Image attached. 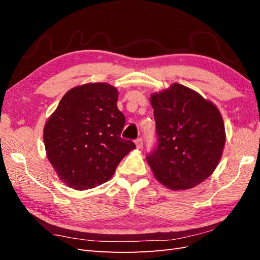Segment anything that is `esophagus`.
I'll return each instance as SVG.
<instances>
[{"label":"esophagus","mask_w":260,"mask_h":260,"mask_svg":"<svg viewBox=\"0 0 260 260\" xmlns=\"http://www.w3.org/2000/svg\"><path fill=\"white\" fill-rule=\"evenodd\" d=\"M135 144H136L137 148H142L143 147V140L141 139V137H139V139L135 140Z\"/></svg>","instance_id":"esophagus-1"}]
</instances>
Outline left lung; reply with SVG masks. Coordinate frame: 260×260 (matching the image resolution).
Returning <instances> with one entry per match:
<instances>
[{
  "instance_id": "obj_1",
  "label": "left lung",
  "mask_w": 260,
  "mask_h": 260,
  "mask_svg": "<svg viewBox=\"0 0 260 260\" xmlns=\"http://www.w3.org/2000/svg\"><path fill=\"white\" fill-rule=\"evenodd\" d=\"M151 104L157 142L146 159L155 178L172 190L200 184L222 155L225 134L219 109L180 84L153 93Z\"/></svg>"
}]
</instances>
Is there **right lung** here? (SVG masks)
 Listing matches in <instances>:
<instances>
[{
    "instance_id": "1",
    "label": "right lung",
    "mask_w": 260,
    "mask_h": 260,
    "mask_svg": "<svg viewBox=\"0 0 260 260\" xmlns=\"http://www.w3.org/2000/svg\"><path fill=\"white\" fill-rule=\"evenodd\" d=\"M118 92L108 84L70 89L45 125L47 156L63 183L75 190L92 189L112 178L135 144L121 139L125 116Z\"/></svg>"
}]
</instances>
